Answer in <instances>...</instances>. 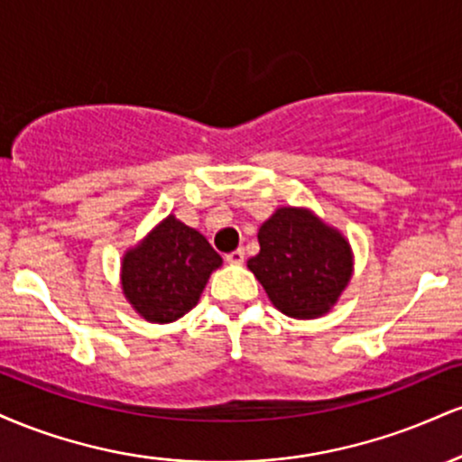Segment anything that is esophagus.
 <instances>
[{
  "label": "esophagus",
  "instance_id": "34e87169",
  "mask_svg": "<svg viewBox=\"0 0 462 462\" xmlns=\"http://www.w3.org/2000/svg\"><path fill=\"white\" fill-rule=\"evenodd\" d=\"M243 261H245V252H243L241 247L235 249V252L226 254V263H230V264H241Z\"/></svg>",
  "mask_w": 462,
  "mask_h": 462
}]
</instances>
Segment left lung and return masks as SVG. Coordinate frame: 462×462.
Here are the masks:
<instances>
[{
  "instance_id": "8db88e82",
  "label": "left lung",
  "mask_w": 462,
  "mask_h": 462,
  "mask_svg": "<svg viewBox=\"0 0 462 462\" xmlns=\"http://www.w3.org/2000/svg\"><path fill=\"white\" fill-rule=\"evenodd\" d=\"M261 252L247 261L269 300L293 319H317L337 304L354 272L347 238L310 213L282 206L258 230Z\"/></svg>"
}]
</instances>
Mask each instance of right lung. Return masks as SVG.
<instances>
[{
	"label": "right lung",
	"mask_w": 462,
	"mask_h": 462,
	"mask_svg": "<svg viewBox=\"0 0 462 462\" xmlns=\"http://www.w3.org/2000/svg\"><path fill=\"white\" fill-rule=\"evenodd\" d=\"M221 256L204 235L169 215L124 254L121 286L145 321L171 323L199 301Z\"/></svg>",
	"instance_id": "obj_1"
}]
</instances>
